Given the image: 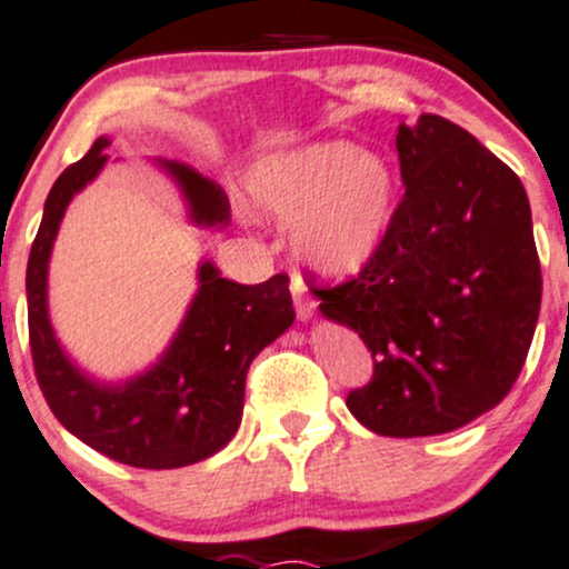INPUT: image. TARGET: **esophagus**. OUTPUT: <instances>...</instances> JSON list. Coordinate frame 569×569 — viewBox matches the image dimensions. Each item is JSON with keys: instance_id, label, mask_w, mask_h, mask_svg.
<instances>
[{"instance_id": "1", "label": "esophagus", "mask_w": 569, "mask_h": 569, "mask_svg": "<svg viewBox=\"0 0 569 569\" xmlns=\"http://www.w3.org/2000/svg\"><path fill=\"white\" fill-rule=\"evenodd\" d=\"M290 292H292V303H296V315H298V319H311V317H315L317 301H315V298H311L309 287L303 284V279L298 277V273H292V279H290Z\"/></svg>"}]
</instances>
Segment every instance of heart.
<instances>
[{
    "instance_id": "obj_1",
    "label": "heart",
    "mask_w": 569,
    "mask_h": 569,
    "mask_svg": "<svg viewBox=\"0 0 569 569\" xmlns=\"http://www.w3.org/2000/svg\"><path fill=\"white\" fill-rule=\"evenodd\" d=\"M392 166L343 139L260 158L247 193L260 212L292 222V244L317 271L341 277L379 252L395 207Z\"/></svg>"
}]
</instances>
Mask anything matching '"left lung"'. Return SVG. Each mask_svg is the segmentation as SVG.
I'll return each mask as SVG.
<instances>
[{
  "label": "left lung",
  "instance_id": "1",
  "mask_svg": "<svg viewBox=\"0 0 569 569\" xmlns=\"http://www.w3.org/2000/svg\"><path fill=\"white\" fill-rule=\"evenodd\" d=\"M406 193L355 279L319 311L360 333L373 376L347 395L387 438L451 432L500 403L525 368L542 277L525 184L462 126L398 129Z\"/></svg>",
  "mask_w": 569,
  "mask_h": 569
}]
</instances>
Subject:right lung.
<instances>
[{
  "mask_svg": "<svg viewBox=\"0 0 569 569\" xmlns=\"http://www.w3.org/2000/svg\"><path fill=\"white\" fill-rule=\"evenodd\" d=\"M110 139L91 150L50 188L27 268L29 343L50 411L72 436L114 462L169 470L212 457L236 436L244 408V381L260 349L296 319L287 273L263 284L222 279L212 263L199 268V292L180 333L147 373L126 385H99L69 362L48 319V260L69 201L107 163ZM174 177L199 226H226V190L177 161H158Z\"/></svg>",
  "mask_w": 569,
  "mask_h": 569,
  "instance_id": "right-lung-1",
  "label": "right lung"
}]
</instances>
